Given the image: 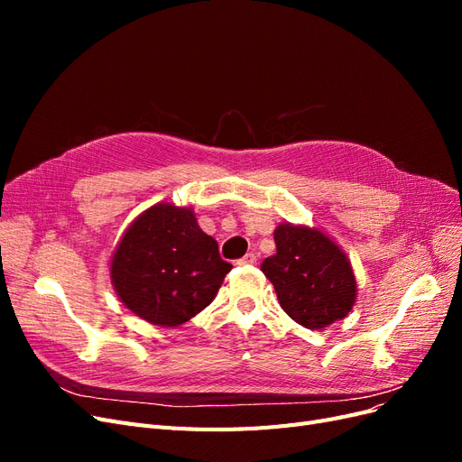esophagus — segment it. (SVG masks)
Listing matches in <instances>:
<instances>
[{"instance_id": "esophagus-1", "label": "esophagus", "mask_w": 462, "mask_h": 462, "mask_svg": "<svg viewBox=\"0 0 462 462\" xmlns=\"http://www.w3.org/2000/svg\"><path fill=\"white\" fill-rule=\"evenodd\" d=\"M256 263V256L254 254H246L241 260H236V265H254Z\"/></svg>"}]
</instances>
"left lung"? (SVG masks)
<instances>
[{
	"label": "left lung",
	"mask_w": 462,
	"mask_h": 462,
	"mask_svg": "<svg viewBox=\"0 0 462 462\" xmlns=\"http://www.w3.org/2000/svg\"><path fill=\"white\" fill-rule=\"evenodd\" d=\"M277 253L260 265L282 309L309 329H321L346 318L356 300L351 260L316 227L279 223L273 231Z\"/></svg>",
	"instance_id": "obj_1"
}]
</instances>
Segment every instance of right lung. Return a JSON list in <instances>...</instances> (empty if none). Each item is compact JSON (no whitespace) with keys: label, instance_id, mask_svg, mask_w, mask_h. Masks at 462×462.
I'll use <instances>...</instances> for the list:
<instances>
[{"label":"right lung","instance_id":"add662e5","mask_svg":"<svg viewBox=\"0 0 462 462\" xmlns=\"http://www.w3.org/2000/svg\"><path fill=\"white\" fill-rule=\"evenodd\" d=\"M231 268L192 208L158 202L123 233L109 273L133 314L153 326L177 328L216 299Z\"/></svg>","mask_w":462,"mask_h":462}]
</instances>
